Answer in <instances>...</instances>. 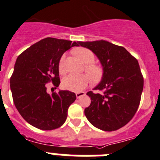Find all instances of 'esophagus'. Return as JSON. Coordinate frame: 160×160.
<instances>
[{"instance_id":"34e87169","label":"esophagus","mask_w":160,"mask_h":160,"mask_svg":"<svg viewBox=\"0 0 160 160\" xmlns=\"http://www.w3.org/2000/svg\"><path fill=\"white\" fill-rule=\"evenodd\" d=\"M84 95H85V92H82V91L76 93V97H77V98H81L82 96H84Z\"/></svg>"}]
</instances>
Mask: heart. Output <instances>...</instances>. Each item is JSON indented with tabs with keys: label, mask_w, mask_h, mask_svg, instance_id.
Returning <instances> with one entry per match:
<instances>
[{
	"label": "heart",
	"mask_w": 160,
	"mask_h": 160,
	"mask_svg": "<svg viewBox=\"0 0 160 160\" xmlns=\"http://www.w3.org/2000/svg\"><path fill=\"white\" fill-rule=\"evenodd\" d=\"M73 53L76 57L85 63V70L87 73H83L81 75H68L62 79V86L65 90L79 92L90 84L92 80L94 82H98L103 77V69L101 66L93 63L94 62V55L93 52L87 48L79 47L73 50ZM58 70L61 73L65 72V57L62 56L59 60ZM92 79H90V78Z\"/></svg>",
	"instance_id": "b5f03b06"
}]
</instances>
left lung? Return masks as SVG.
<instances>
[{
    "label": "left lung",
    "instance_id": "8db88e82",
    "mask_svg": "<svg viewBox=\"0 0 160 160\" xmlns=\"http://www.w3.org/2000/svg\"><path fill=\"white\" fill-rule=\"evenodd\" d=\"M78 43L95 53L104 71L94 89L102 93H87L91 103L85 115L98 129L116 131L132 119L140 103L143 77L138 61L125 48L107 41Z\"/></svg>",
    "mask_w": 160,
    "mask_h": 160
}]
</instances>
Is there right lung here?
Returning <instances> with one entry per match:
<instances>
[{"mask_svg": "<svg viewBox=\"0 0 160 160\" xmlns=\"http://www.w3.org/2000/svg\"><path fill=\"white\" fill-rule=\"evenodd\" d=\"M78 43L53 38H44L18 56L10 78L14 105L24 119L43 131L60 128L68 108L76 99L69 90L49 94L47 83L60 84L58 63L63 53Z\"/></svg>", "mask_w": 160, "mask_h": 160, "instance_id": "add662e5", "label": "right lung"}]
</instances>
